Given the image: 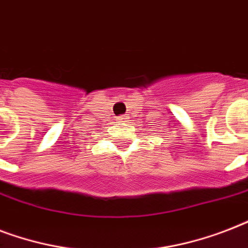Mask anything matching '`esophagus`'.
Returning <instances> with one entry per match:
<instances>
[{"label": "esophagus", "mask_w": 248, "mask_h": 248, "mask_svg": "<svg viewBox=\"0 0 248 248\" xmlns=\"http://www.w3.org/2000/svg\"><path fill=\"white\" fill-rule=\"evenodd\" d=\"M118 120H120V122H127L128 116H127V114H124V116H121V117H118Z\"/></svg>", "instance_id": "34e87169"}]
</instances>
